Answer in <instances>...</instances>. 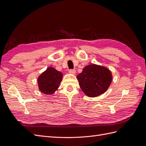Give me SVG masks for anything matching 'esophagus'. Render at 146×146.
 <instances>
[{
	"instance_id": "obj_1",
	"label": "esophagus",
	"mask_w": 146,
	"mask_h": 146,
	"mask_svg": "<svg viewBox=\"0 0 146 146\" xmlns=\"http://www.w3.org/2000/svg\"><path fill=\"white\" fill-rule=\"evenodd\" d=\"M69 72L70 74H76V70H74V69H69Z\"/></svg>"
}]
</instances>
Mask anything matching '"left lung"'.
<instances>
[{
	"label": "left lung",
	"instance_id": "8db88e82",
	"mask_svg": "<svg viewBox=\"0 0 146 146\" xmlns=\"http://www.w3.org/2000/svg\"><path fill=\"white\" fill-rule=\"evenodd\" d=\"M77 78L84 93L94 98L108 90L112 81V74L108 68L92 64L84 68Z\"/></svg>",
	"mask_w": 146,
	"mask_h": 146
}]
</instances>
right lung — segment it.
Listing matches in <instances>:
<instances>
[{
	"mask_svg": "<svg viewBox=\"0 0 146 146\" xmlns=\"http://www.w3.org/2000/svg\"><path fill=\"white\" fill-rule=\"evenodd\" d=\"M62 78V73L52 67L48 68L38 78L39 90L44 94H52L58 88Z\"/></svg>",
	"mask_w": 146,
	"mask_h": 146,
	"instance_id": "obj_1",
	"label": "right lung"
}]
</instances>
